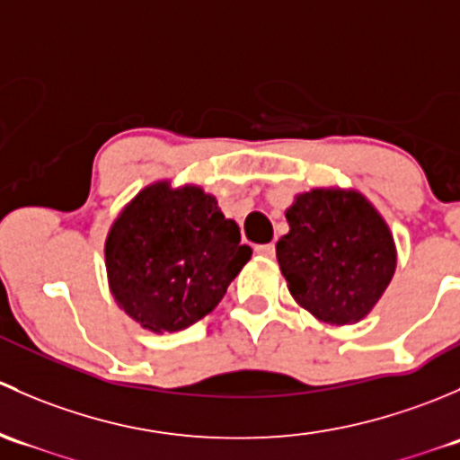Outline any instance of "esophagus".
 Listing matches in <instances>:
<instances>
[{
	"label": "esophagus",
	"instance_id": "esophagus-1",
	"mask_svg": "<svg viewBox=\"0 0 460 460\" xmlns=\"http://www.w3.org/2000/svg\"><path fill=\"white\" fill-rule=\"evenodd\" d=\"M253 252L258 253V256H264V258H273V253H276V247L273 244H258Z\"/></svg>",
	"mask_w": 460,
	"mask_h": 460
}]
</instances>
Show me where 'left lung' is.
<instances>
[{"label": "left lung", "mask_w": 460, "mask_h": 460, "mask_svg": "<svg viewBox=\"0 0 460 460\" xmlns=\"http://www.w3.org/2000/svg\"><path fill=\"white\" fill-rule=\"evenodd\" d=\"M287 222L276 256L296 303L329 324L367 316L396 271L389 226L367 198L314 189L296 196Z\"/></svg>", "instance_id": "left-lung-1"}]
</instances>
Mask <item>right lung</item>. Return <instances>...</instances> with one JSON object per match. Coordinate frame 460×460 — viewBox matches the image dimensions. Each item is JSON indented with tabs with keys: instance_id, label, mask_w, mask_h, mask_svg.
<instances>
[{
	"instance_id": "right-lung-1",
	"label": "right lung",
	"mask_w": 460,
	"mask_h": 460,
	"mask_svg": "<svg viewBox=\"0 0 460 460\" xmlns=\"http://www.w3.org/2000/svg\"><path fill=\"white\" fill-rule=\"evenodd\" d=\"M119 309L148 332H180L216 309L252 258L240 229L200 187L157 182L113 222L104 247Z\"/></svg>"
}]
</instances>
